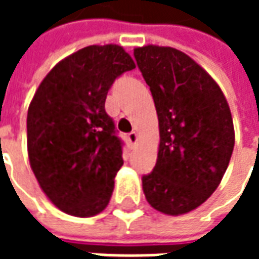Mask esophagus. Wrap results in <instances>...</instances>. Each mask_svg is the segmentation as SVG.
<instances>
[{
  "label": "esophagus",
  "mask_w": 259,
  "mask_h": 259,
  "mask_svg": "<svg viewBox=\"0 0 259 259\" xmlns=\"http://www.w3.org/2000/svg\"><path fill=\"white\" fill-rule=\"evenodd\" d=\"M137 140H139V135L136 133V132H132L129 135V141L132 146H136V143H137Z\"/></svg>",
  "instance_id": "esophagus-1"
}]
</instances>
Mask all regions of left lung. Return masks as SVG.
<instances>
[{
	"label": "left lung",
	"instance_id": "1",
	"mask_svg": "<svg viewBox=\"0 0 259 259\" xmlns=\"http://www.w3.org/2000/svg\"><path fill=\"white\" fill-rule=\"evenodd\" d=\"M159 124L155 168L143 191L157 211L178 217L205 202L221 183L234 147L233 119L221 87L172 47L135 48Z\"/></svg>",
	"mask_w": 259,
	"mask_h": 259
}]
</instances>
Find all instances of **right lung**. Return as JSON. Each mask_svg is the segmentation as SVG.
Returning <instances> with one entry per match:
<instances>
[{
    "instance_id": "1",
    "label": "right lung",
    "mask_w": 259,
    "mask_h": 259,
    "mask_svg": "<svg viewBox=\"0 0 259 259\" xmlns=\"http://www.w3.org/2000/svg\"><path fill=\"white\" fill-rule=\"evenodd\" d=\"M135 68L120 46H89L55 65L36 90L27 111L29 161L65 213L94 217L111 200L123 158L105 100L115 79Z\"/></svg>"
}]
</instances>
